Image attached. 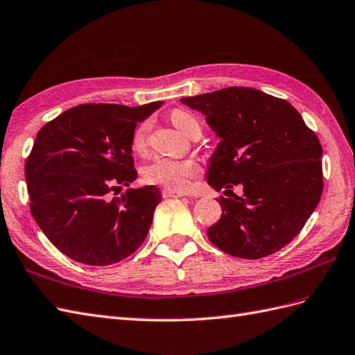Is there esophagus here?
<instances>
[{"mask_svg":"<svg viewBox=\"0 0 355 355\" xmlns=\"http://www.w3.org/2000/svg\"><path fill=\"white\" fill-rule=\"evenodd\" d=\"M162 195H163V198H181V196H186V193L178 192V190H172V189H163L162 190Z\"/></svg>","mask_w":355,"mask_h":355,"instance_id":"obj_1","label":"esophagus"}]
</instances>
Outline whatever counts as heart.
<instances>
[{
  "instance_id": "obj_1",
  "label": "heart",
  "mask_w": 355,
  "mask_h": 355,
  "mask_svg": "<svg viewBox=\"0 0 355 355\" xmlns=\"http://www.w3.org/2000/svg\"><path fill=\"white\" fill-rule=\"evenodd\" d=\"M171 120L177 129L186 136L192 135V132L199 127L196 118L183 109H175L171 114ZM150 132V123L144 121L133 132L132 147L135 151H144L147 147ZM199 165L193 160H174L166 157H156L145 165L142 175L144 180L150 184L163 186L172 190H186L195 177L199 175Z\"/></svg>"
}]
</instances>
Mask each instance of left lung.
<instances>
[{"label": "left lung", "instance_id": "8db88e82", "mask_svg": "<svg viewBox=\"0 0 355 355\" xmlns=\"http://www.w3.org/2000/svg\"><path fill=\"white\" fill-rule=\"evenodd\" d=\"M181 103L205 115L220 142L207 181L217 192L234 186L243 195L219 198L222 216L207 231L225 253L259 259L293 241L322 195V147L297 109L255 88L230 87Z\"/></svg>", "mask_w": 355, "mask_h": 355}]
</instances>
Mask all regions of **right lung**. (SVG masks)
<instances>
[{
	"mask_svg": "<svg viewBox=\"0 0 355 355\" xmlns=\"http://www.w3.org/2000/svg\"><path fill=\"white\" fill-rule=\"evenodd\" d=\"M163 102L88 103L67 109L39 130L25 163L30 210L58 250L87 266H111L147 239L162 195L156 186L109 195L138 177L132 138Z\"/></svg>",
	"mask_w": 355,
	"mask_h": 355,
	"instance_id": "add662e5",
	"label": "right lung"
}]
</instances>
